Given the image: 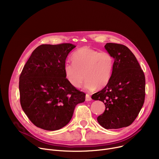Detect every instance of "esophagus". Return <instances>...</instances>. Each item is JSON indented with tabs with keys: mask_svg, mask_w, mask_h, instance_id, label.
Segmentation results:
<instances>
[{
	"mask_svg": "<svg viewBox=\"0 0 159 159\" xmlns=\"http://www.w3.org/2000/svg\"><path fill=\"white\" fill-rule=\"evenodd\" d=\"M91 100V97L89 96V94L86 95V101H90Z\"/></svg>",
	"mask_w": 159,
	"mask_h": 159,
	"instance_id": "1",
	"label": "esophagus"
}]
</instances>
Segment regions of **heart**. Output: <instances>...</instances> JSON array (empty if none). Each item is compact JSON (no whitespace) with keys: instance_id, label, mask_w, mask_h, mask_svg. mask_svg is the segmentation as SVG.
Here are the masks:
<instances>
[{"instance_id":"1","label":"heart","mask_w":159,"mask_h":159,"mask_svg":"<svg viewBox=\"0 0 159 159\" xmlns=\"http://www.w3.org/2000/svg\"><path fill=\"white\" fill-rule=\"evenodd\" d=\"M73 63L64 66L66 79L75 88H79L86 81L84 88L88 91L106 86L111 77L114 60L107 52H98L89 47H82L74 52Z\"/></svg>"}]
</instances>
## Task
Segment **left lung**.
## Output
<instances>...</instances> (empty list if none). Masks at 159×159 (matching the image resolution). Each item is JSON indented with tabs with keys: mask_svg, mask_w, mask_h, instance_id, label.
<instances>
[{
	"mask_svg": "<svg viewBox=\"0 0 159 159\" xmlns=\"http://www.w3.org/2000/svg\"><path fill=\"white\" fill-rule=\"evenodd\" d=\"M104 47L113 57L114 66L107 85L91 96L106 106L97 121L106 129L127 127L135 120L144 104L145 75L128 47L116 43H107Z\"/></svg>",
	"mask_w": 159,
	"mask_h": 159,
	"instance_id": "1",
	"label": "left lung"
}]
</instances>
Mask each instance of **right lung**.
<instances>
[{"label":"right lung","instance_id":"obj_1","mask_svg":"<svg viewBox=\"0 0 159 159\" xmlns=\"http://www.w3.org/2000/svg\"><path fill=\"white\" fill-rule=\"evenodd\" d=\"M72 44H42L33 51L19 77L24 112L38 128L55 131L68 124L86 94L66 78L64 66Z\"/></svg>","mask_w":159,"mask_h":159}]
</instances>
